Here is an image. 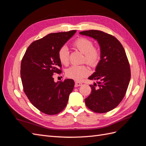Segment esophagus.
<instances>
[{
    "label": "esophagus",
    "instance_id": "obj_1",
    "mask_svg": "<svg viewBox=\"0 0 146 146\" xmlns=\"http://www.w3.org/2000/svg\"><path fill=\"white\" fill-rule=\"evenodd\" d=\"M82 85V83L80 82H75V86H76V87L80 86Z\"/></svg>",
    "mask_w": 146,
    "mask_h": 146
}]
</instances>
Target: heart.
<instances>
[{
  "instance_id": "obj_1",
  "label": "heart",
  "mask_w": 146,
  "mask_h": 146,
  "mask_svg": "<svg viewBox=\"0 0 146 146\" xmlns=\"http://www.w3.org/2000/svg\"><path fill=\"white\" fill-rule=\"evenodd\" d=\"M74 47L84 54L83 61L91 67H94L99 62L101 58L100 48L94 47V44L90 39L83 37L77 38L73 44ZM58 58L64 65H68L69 62V52L66 46L61 47L58 51ZM90 70L87 66L82 65H74L66 70V74L68 78L75 80H80L87 76Z\"/></svg>"
}]
</instances>
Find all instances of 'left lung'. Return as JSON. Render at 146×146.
<instances>
[{
  "instance_id": "1",
  "label": "left lung",
  "mask_w": 146,
  "mask_h": 146,
  "mask_svg": "<svg viewBox=\"0 0 146 146\" xmlns=\"http://www.w3.org/2000/svg\"><path fill=\"white\" fill-rule=\"evenodd\" d=\"M80 35L94 38L100 47L101 58L96 72L88 78L97 80L90 85L91 92L85 99L86 107L92 111L104 113L111 111L125 96L131 72L124 48L117 39L100 30H86Z\"/></svg>"
}]
</instances>
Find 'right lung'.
<instances>
[{"mask_svg":"<svg viewBox=\"0 0 146 146\" xmlns=\"http://www.w3.org/2000/svg\"><path fill=\"white\" fill-rule=\"evenodd\" d=\"M76 32L50 33L33 42L21 61V77L25 94L34 107L48 115L62 111L74 89L72 79L56 83L52 76L61 72L58 51Z\"/></svg>","mask_w":146,"mask_h":146,"instance_id":"right-lung-1","label":"right lung"}]
</instances>
